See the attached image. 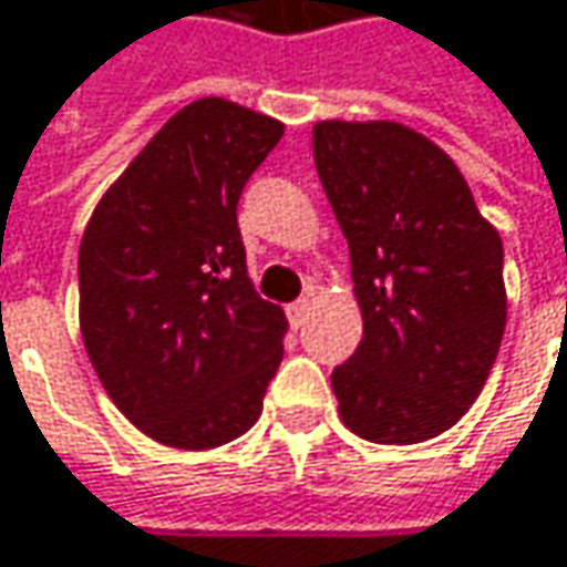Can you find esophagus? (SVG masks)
I'll return each mask as SVG.
<instances>
[{
    "instance_id": "esophagus-1",
    "label": "esophagus",
    "mask_w": 567,
    "mask_h": 567,
    "mask_svg": "<svg viewBox=\"0 0 567 567\" xmlns=\"http://www.w3.org/2000/svg\"><path fill=\"white\" fill-rule=\"evenodd\" d=\"M309 306H312V300H309V297H303V300H297V303H290V309H287V312H290L293 326H300V322H303L306 312H309Z\"/></svg>"
}]
</instances>
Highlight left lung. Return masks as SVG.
I'll list each match as a JSON object with an SVG mask.
<instances>
[{
	"mask_svg": "<svg viewBox=\"0 0 567 567\" xmlns=\"http://www.w3.org/2000/svg\"><path fill=\"white\" fill-rule=\"evenodd\" d=\"M312 157L364 322L332 371L339 416L378 445L435 439L471 410L501 351V231L455 161L400 122H316Z\"/></svg>",
	"mask_w": 567,
	"mask_h": 567,
	"instance_id": "8db88e82",
	"label": "left lung"
}]
</instances>
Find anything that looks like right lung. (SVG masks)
Returning <instances> with one entry per match:
<instances>
[{
    "label": "right lung",
    "mask_w": 567,
    "mask_h": 567,
    "mask_svg": "<svg viewBox=\"0 0 567 567\" xmlns=\"http://www.w3.org/2000/svg\"><path fill=\"white\" fill-rule=\"evenodd\" d=\"M284 122L203 96L144 144L80 241V332L96 378L147 439L206 452L258 423L284 309L251 287L238 196Z\"/></svg>",
    "instance_id": "1"
}]
</instances>
